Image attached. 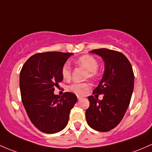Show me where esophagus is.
I'll return each instance as SVG.
<instances>
[{"instance_id": "obj_1", "label": "esophagus", "mask_w": 152, "mask_h": 152, "mask_svg": "<svg viewBox=\"0 0 152 152\" xmlns=\"http://www.w3.org/2000/svg\"><path fill=\"white\" fill-rule=\"evenodd\" d=\"M77 99H78V100H80V99H83V97H82V96H77Z\"/></svg>"}]
</instances>
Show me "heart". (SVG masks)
Returning a JSON list of instances; mask_svg holds the SVG:
<instances>
[{
	"instance_id": "b5f03b06",
	"label": "heart",
	"mask_w": 152,
	"mask_h": 152,
	"mask_svg": "<svg viewBox=\"0 0 152 152\" xmlns=\"http://www.w3.org/2000/svg\"><path fill=\"white\" fill-rule=\"evenodd\" d=\"M77 64L84 67L88 72V76L92 77L96 74L98 69V62L95 58L89 55H84L77 60ZM61 75L64 80H69L71 77V66L66 62L64 64L61 69ZM90 85L87 83H74L69 86L68 89L70 91L77 95H83L86 91L89 88Z\"/></svg>"
}]
</instances>
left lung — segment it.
Instances as JSON below:
<instances>
[{
    "label": "left lung",
    "instance_id": "obj_1",
    "mask_svg": "<svg viewBox=\"0 0 152 152\" xmlns=\"http://www.w3.org/2000/svg\"><path fill=\"white\" fill-rule=\"evenodd\" d=\"M90 53L99 56L104 62L102 78L93 91L103 94V99L88 97L90 106L86 118L92 129L107 132L120 123L129 107L134 88L133 70L126 56L118 51L101 48Z\"/></svg>",
    "mask_w": 152,
    "mask_h": 152
}]
</instances>
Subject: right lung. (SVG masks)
Masks as SVG:
<instances>
[{
  "label": "right lung",
  "mask_w": 152,
  "mask_h": 152,
  "mask_svg": "<svg viewBox=\"0 0 152 152\" xmlns=\"http://www.w3.org/2000/svg\"><path fill=\"white\" fill-rule=\"evenodd\" d=\"M73 53L46 52L30 57L20 74L22 102L33 124L42 132H60L68 124L72 108L77 101L75 94H54L63 80L61 69Z\"/></svg>",
  "instance_id": "add662e5"
}]
</instances>
